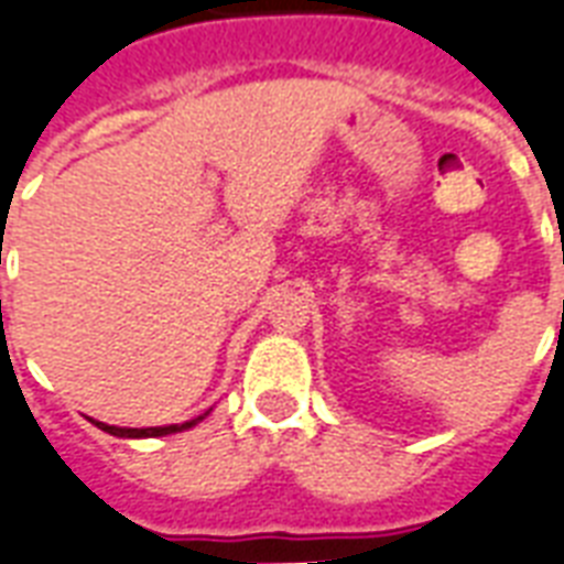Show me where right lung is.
I'll use <instances>...</instances> for the list:
<instances>
[{
    "label": "right lung",
    "mask_w": 564,
    "mask_h": 564,
    "mask_svg": "<svg viewBox=\"0 0 564 564\" xmlns=\"http://www.w3.org/2000/svg\"><path fill=\"white\" fill-rule=\"evenodd\" d=\"M204 420V416H195V420H188V423L180 425H153V429H120V425H106V423H94L102 432H109L115 437H162V435H174V432H183V429H192Z\"/></svg>",
    "instance_id": "add662e5"
}]
</instances>
